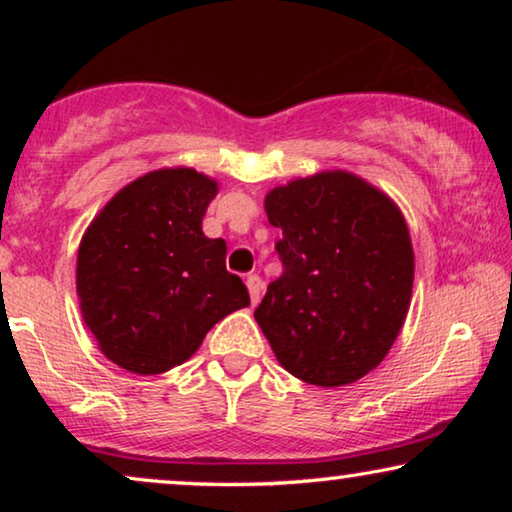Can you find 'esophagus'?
Instances as JSON below:
<instances>
[{
	"mask_svg": "<svg viewBox=\"0 0 512 512\" xmlns=\"http://www.w3.org/2000/svg\"><path fill=\"white\" fill-rule=\"evenodd\" d=\"M247 289H249V296H251V303H258L261 300V291H263V282L258 275H249L247 277Z\"/></svg>",
	"mask_w": 512,
	"mask_h": 512,
	"instance_id": "1",
	"label": "esophagus"
}]
</instances>
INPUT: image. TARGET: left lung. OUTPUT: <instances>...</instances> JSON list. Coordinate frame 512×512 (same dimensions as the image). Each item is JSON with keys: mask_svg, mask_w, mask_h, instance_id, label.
<instances>
[{"mask_svg": "<svg viewBox=\"0 0 512 512\" xmlns=\"http://www.w3.org/2000/svg\"><path fill=\"white\" fill-rule=\"evenodd\" d=\"M284 272L254 317L293 377L345 387L382 363L410 307L415 254L396 202L345 170L265 195Z\"/></svg>", "mask_w": 512, "mask_h": 512, "instance_id": "left-lung-1", "label": "left lung"}]
</instances>
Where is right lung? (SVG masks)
<instances>
[{"label":"right lung","instance_id":"add662e5","mask_svg":"<svg viewBox=\"0 0 512 512\" xmlns=\"http://www.w3.org/2000/svg\"><path fill=\"white\" fill-rule=\"evenodd\" d=\"M216 191L193 167H163L121 188L83 233L81 314L116 366L137 375L181 366L216 321L249 305L226 270V242L202 233Z\"/></svg>","mask_w":512,"mask_h":512}]
</instances>
